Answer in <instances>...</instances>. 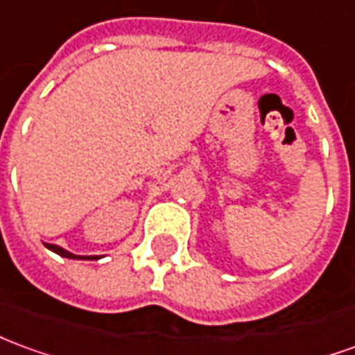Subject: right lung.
<instances>
[{"instance_id": "add662e5", "label": "right lung", "mask_w": 355, "mask_h": 355, "mask_svg": "<svg viewBox=\"0 0 355 355\" xmlns=\"http://www.w3.org/2000/svg\"><path fill=\"white\" fill-rule=\"evenodd\" d=\"M46 246H48L51 252H55V254L63 255V257H69V259H98L96 255H74V254H71V252L63 250V248L55 246V244H46Z\"/></svg>"}]
</instances>
